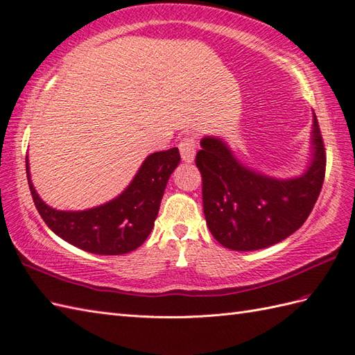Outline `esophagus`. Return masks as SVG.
<instances>
[{
    "mask_svg": "<svg viewBox=\"0 0 355 355\" xmlns=\"http://www.w3.org/2000/svg\"><path fill=\"white\" fill-rule=\"evenodd\" d=\"M180 154L181 159H183L184 163H192L195 160V154H196V142L193 137H184L181 140L180 145Z\"/></svg>",
    "mask_w": 355,
    "mask_h": 355,
    "instance_id": "esophagus-1",
    "label": "esophagus"
}]
</instances>
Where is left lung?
<instances>
[{
    "mask_svg": "<svg viewBox=\"0 0 355 355\" xmlns=\"http://www.w3.org/2000/svg\"><path fill=\"white\" fill-rule=\"evenodd\" d=\"M196 154L204 216L216 241L233 251H255L293 234L315 207L325 175V151L313 112L310 159L302 174L277 178L239 160L227 140L204 136Z\"/></svg>",
    "mask_w": 355,
    "mask_h": 355,
    "instance_id": "8db88e82",
    "label": "left lung"
}]
</instances>
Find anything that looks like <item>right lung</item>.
<instances>
[{
    "label": "right lung",
    "instance_id": "right-lung-1",
    "mask_svg": "<svg viewBox=\"0 0 355 355\" xmlns=\"http://www.w3.org/2000/svg\"><path fill=\"white\" fill-rule=\"evenodd\" d=\"M180 160L178 148L150 154L118 196L85 210H57L48 205L33 186L28 155L26 169L33 201L51 232L83 251L121 255L137 250L153 232L164 189Z\"/></svg>",
    "mask_w": 355,
    "mask_h": 355
}]
</instances>
